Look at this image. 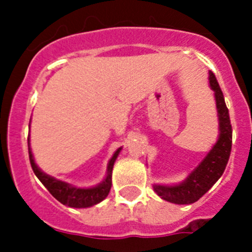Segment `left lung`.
I'll return each instance as SVG.
<instances>
[{"mask_svg": "<svg viewBox=\"0 0 252 252\" xmlns=\"http://www.w3.org/2000/svg\"><path fill=\"white\" fill-rule=\"evenodd\" d=\"M209 86L215 92L220 136L212 150L207 154L201 164L182 183L177 186H154V190L158 195L170 203L190 204L197 202L221 178L230 159L232 148V126L230 113L224 103L223 93L212 72H209Z\"/></svg>", "mask_w": 252, "mask_h": 252, "instance_id": "obj_1", "label": "left lung"}]
</instances>
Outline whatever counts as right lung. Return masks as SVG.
<instances>
[{"label":"right lung","mask_w":252,"mask_h":252,"mask_svg":"<svg viewBox=\"0 0 252 252\" xmlns=\"http://www.w3.org/2000/svg\"><path fill=\"white\" fill-rule=\"evenodd\" d=\"M28 144L30 164L35 175L39 178L40 182L50 192V194L55 199H58L60 203L65 204L68 207H73V208H87V207H92L94 204L99 203L108 195L111 186H112L111 177H112L113 164H115L116 159L119 157L121 148L117 149V151L111 158L110 162H108V168H107V177L102 183H99L97 187H93V188H75V187L70 186L65 182H62V180L55 179V178L50 177V175L45 174V173L40 170L36 164H35L34 157H32V153H31L30 149V140L29 139Z\"/></svg>","instance_id":"obj_1"}]
</instances>
